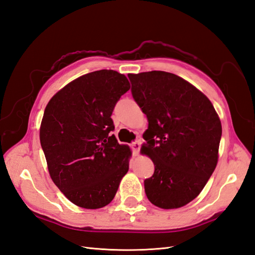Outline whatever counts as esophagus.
Here are the masks:
<instances>
[{
	"label": "esophagus",
	"instance_id": "1",
	"mask_svg": "<svg viewBox=\"0 0 255 255\" xmlns=\"http://www.w3.org/2000/svg\"><path fill=\"white\" fill-rule=\"evenodd\" d=\"M140 144H141V142H140V139H137L136 141L132 142V144H130V148H132V150H133V153L135 154V155H137L138 152H139V149H140Z\"/></svg>",
	"mask_w": 255,
	"mask_h": 255
}]
</instances>
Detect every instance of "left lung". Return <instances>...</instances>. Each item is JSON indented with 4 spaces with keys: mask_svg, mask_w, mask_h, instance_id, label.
<instances>
[{
    "mask_svg": "<svg viewBox=\"0 0 255 255\" xmlns=\"http://www.w3.org/2000/svg\"><path fill=\"white\" fill-rule=\"evenodd\" d=\"M128 79L149 122L141 152L152 159L154 173L144 180L145 195L160 208L182 207L198 197L217 165L220 119L206 96L173 73Z\"/></svg>",
    "mask_w": 255,
    "mask_h": 255,
    "instance_id": "1",
    "label": "left lung"
}]
</instances>
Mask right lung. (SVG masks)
I'll list each match as a JSON object with an SVG mask.
<instances>
[{
	"instance_id": "right-lung-1",
	"label": "right lung",
	"mask_w": 255,
	"mask_h": 255,
	"mask_svg": "<svg viewBox=\"0 0 255 255\" xmlns=\"http://www.w3.org/2000/svg\"><path fill=\"white\" fill-rule=\"evenodd\" d=\"M128 89L126 75L99 70L69 83L45 107L40 143L51 179L80 207L111 203L128 170L130 150L111 134L113 111Z\"/></svg>"
}]
</instances>
